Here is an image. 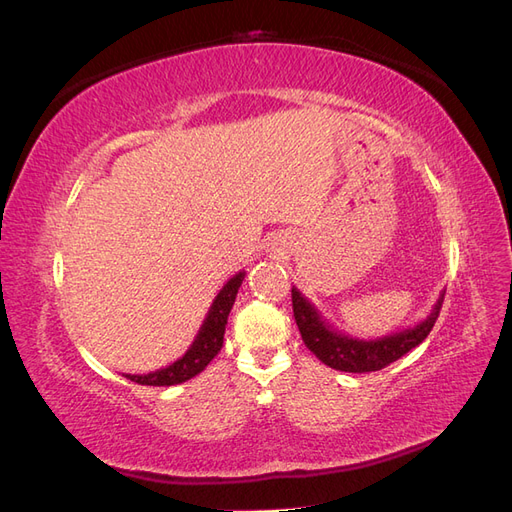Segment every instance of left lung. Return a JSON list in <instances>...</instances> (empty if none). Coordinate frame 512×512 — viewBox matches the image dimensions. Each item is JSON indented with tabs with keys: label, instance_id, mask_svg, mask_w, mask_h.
I'll return each instance as SVG.
<instances>
[{
	"label": "left lung",
	"instance_id": "obj_1",
	"mask_svg": "<svg viewBox=\"0 0 512 512\" xmlns=\"http://www.w3.org/2000/svg\"><path fill=\"white\" fill-rule=\"evenodd\" d=\"M444 301V292L433 305L429 316L410 329H404L393 335H384L378 339H356L342 331H337L327 322L316 305L309 301L299 288L292 286V312L305 346L312 350L318 359L337 371L348 374H365V371H378L386 365L395 363L401 356L408 354L433 329L438 320L440 307Z\"/></svg>",
	"mask_w": 512,
	"mask_h": 512
}]
</instances>
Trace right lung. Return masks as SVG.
Wrapping results in <instances>:
<instances>
[{
    "label": "right lung",
    "instance_id": "right-lung-1",
    "mask_svg": "<svg viewBox=\"0 0 512 512\" xmlns=\"http://www.w3.org/2000/svg\"><path fill=\"white\" fill-rule=\"evenodd\" d=\"M243 277H245V271H239L224 284V288L218 292V297L213 299L207 318L203 320V324H200L192 346L181 356V359L162 369L149 371V374H126V378L136 384H147V386H173L198 376L200 371L213 361V356H218V352L222 350L228 314L232 305H235Z\"/></svg>",
    "mask_w": 512,
    "mask_h": 512
}]
</instances>
